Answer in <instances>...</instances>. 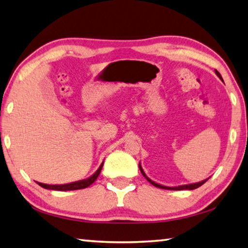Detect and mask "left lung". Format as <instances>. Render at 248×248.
I'll use <instances>...</instances> for the list:
<instances>
[{"label":"left lung","mask_w":248,"mask_h":248,"mask_svg":"<svg viewBox=\"0 0 248 248\" xmlns=\"http://www.w3.org/2000/svg\"><path fill=\"white\" fill-rule=\"evenodd\" d=\"M216 74L217 75V77H219V78L221 79L222 82H223V78H222V77H221V74L217 72V71L216 70ZM139 169H140V170H141V173H142V175L144 176V177L146 178V180H148L149 183H151L153 185V186H155V187H157V188H162V189H167V190H184V189H188V190H192V189H196V188H198V187H200L201 185H203L205 182H207L208 180V178L207 179H204V180H201V182H199V183H194V184H188V185H180V186H175V187H169V186H163V185H161V184H157V183H155V182H153L152 179H150L148 176L145 175V173H144V170H143V169H142V166H141V163H139Z\"/></svg>","instance_id":"8db88e82"}]
</instances>
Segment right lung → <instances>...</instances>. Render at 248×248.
Wrapping results in <instances>:
<instances>
[{"instance_id": "right-lung-1", "label": "right lung", "mask_w": 248, "mask_h": 248, "mask_svg": "<svg viewBox=\"0 0 248 248\" xmlns=\"http://www.w3.org/2000/svg\"><path fill=\"white\" fill-rule=\"evenodd\" d=\"M104 162L100 164L98 167V170L95 171V173L90 176L89 178L82 179V180H78V182H73V183H69V184H63V185H48V184H43V183H38L37 184L41 186L45 189H50V190H59V191H66V190H78V189H84V188L89 187L90 185L93 184L96 179H97L98 175L100 174V170L103 169Z\"/></svg>"}]
</instances>
